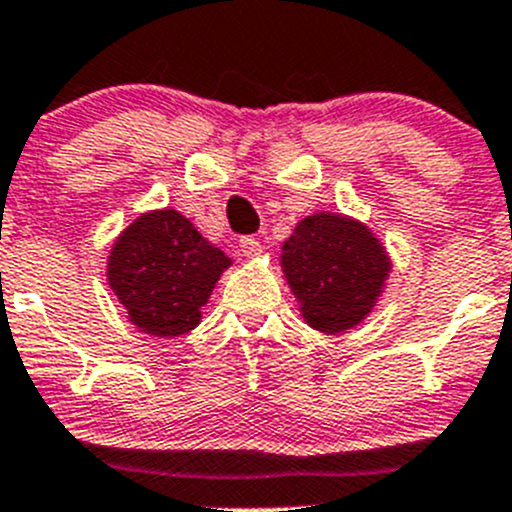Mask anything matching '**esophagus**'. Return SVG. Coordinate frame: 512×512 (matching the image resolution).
Listing matches in <instances>:
<instances>
[{
	"instance_id": "obj_1",
	"label": "esophagus",
	"mask_w": 512,
	"mask_h": 512,
	"mask_svg": "<svg viewBox=\"0 0 512 512\" xmlns=\"http://www.w3.org/2000/svg\"><path fill=\"white\" fill-rule=\"evenodd\" d=\"M240 252L245 257H257L262 252V245L255 240V237H250V234H247V237H240Z\"/></svg>"
}]
</instances>
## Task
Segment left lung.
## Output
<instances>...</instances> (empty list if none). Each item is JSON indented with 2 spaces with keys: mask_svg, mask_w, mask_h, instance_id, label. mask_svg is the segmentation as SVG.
Returning a JSON list of instances; mask_svg holds the SVG:
<instances>
[{
  "mask_svg": "<svg viewBox=\"0 0 512 512\" xmlns=\"http://www.w3.org/2000/svg\"><path fill=\"white\" fill-rule=\"evenodd\" d=\"M280 262L305 323L323 333H343L364 321L391 270L374 234L341 214L303 219Z\"/></svg>",
  "mask_w": 512,
  "mask_h": 512,
  "instance_id": "left-lung-1",
  "label": "left lung"
}]
</instances>
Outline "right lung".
<instances>
[{
  "instance_id": "obj_1",
  "label": "right lung",
  "mask_w": 512,
  "mask_h": 512,
  "mask_svg": "<svg viewBox=\"0 0 512 512\" xmlns=\"http://www.w3.org/2000/svg\"><path fill=\"white\" fill-rule=\"evenodd\" d=\"M229 262L184 214L161 209L138 217L118 237L108 257V285L133 326L171 338L197 328Z\"/></svg>"
}]
</instances>
